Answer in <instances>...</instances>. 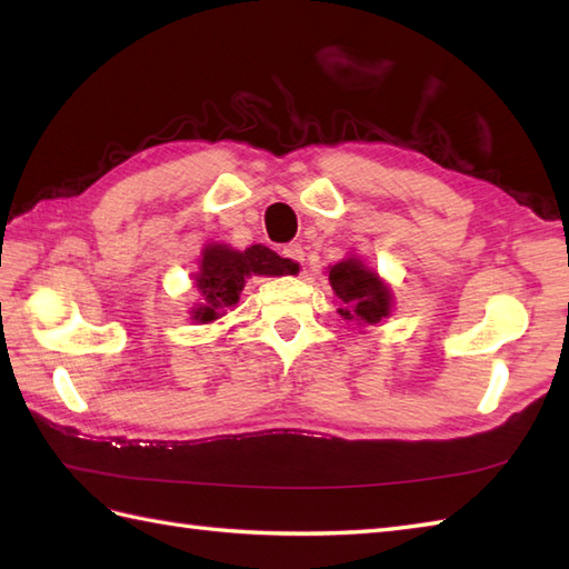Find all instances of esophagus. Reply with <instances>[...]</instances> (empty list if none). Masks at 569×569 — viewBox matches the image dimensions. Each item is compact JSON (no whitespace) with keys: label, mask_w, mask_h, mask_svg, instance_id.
I'll return each instance as SVG.
<instances>
[{"label":"esophagus","mask_w":569,"mask_h":569,"mask_svg":"<svg viewBox=\"0 0 569 569\" xmlns=\"http://www.w3.org/2000/svg\"><path fill=\"white\" fill-rule=\"evenodd\" d=\"M283 257H286L288 261H293L296 266H303V263H306V253H303V249H300V244H288V247L283 249Z\"/></svg>","instance_id":"esophagus-1"}]
</instances>
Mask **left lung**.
<instances>
[{
  "label": "left lung",
  "instance_id": "left-lung-1",
  "mask_svg": "<svg viewBox=\"0 0 569 569\" xmlns=\"http://www.w3.org/2000/svg\"><path fill=\"white\" fill-rule=\"evenodd\" d=\"M330 286L340 298L337 312L349 322L377 325L391 316L393 296L377 271H371L365 261L347 257L330 269Z\"/></svg>",
  "mask_w": 569,
  "mask_h": 569
}]
</instances>
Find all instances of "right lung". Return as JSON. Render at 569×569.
<instances>
[{
    "label": "right lung",
    "instance_id": "obj_1",
    "mask_svg": "<svg viewBox=\"0 0 569 569\" xmlns=\"http://www.w3.org/2000/svg\"><path fill=\"white\" fill-rule=\"evenodd\" d=\"M298 273V266L281 259L276 251L263 244H251L237 251L227 244H208L202 249L200 271L196 273V288L202 303L192 308V320L212 322L224 308L237 306L241 288L249 276H288Z\"/></svg>",
    "mask_w": 569,
    "mask_h": 569
}]
</instances>
